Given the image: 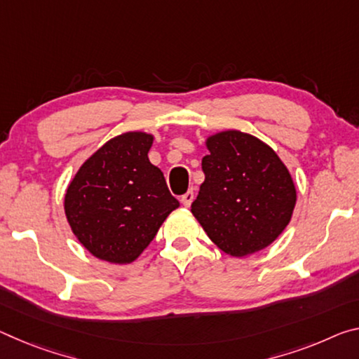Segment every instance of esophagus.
Listing matches in <instances>:
<instances>
[{
	"label": "esophagus",
	"instance_id": "34e87169",
	"mask_svg": "<svg viewBox=\"0 0 359 359\" xmlns=\"http://www.w3.org/2000/svg\"><path fill=\"white\" fill-rule=\"evenodd\" d=\"M193 198H195V193H193V190H189L185 193L184 196L180 198V201H182V204H184L185 208H190V204H191V201H193Z\"/></svg>",
	"mask_w": 359,
	"mask_h": 359
}]
</instances>
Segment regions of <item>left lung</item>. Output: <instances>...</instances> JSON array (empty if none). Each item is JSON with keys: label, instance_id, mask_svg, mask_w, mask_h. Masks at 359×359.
<instances>
[{"label": "left lung", "instance_id": "1", "mask_svg": "<svg viewBox=\"0 0 359 359\" xmlns=\"http://www.w3.org/2000/svg\"><path fill=\"white\" fill-rule=\"evenodd\" d=\"M204 182L191 214L215 246L233 257L262 251L291 222L297 191L275 150L241 130L206 140Z\"/></svg>", "mask_w": 359, "mask_h": 359}]
</instances>
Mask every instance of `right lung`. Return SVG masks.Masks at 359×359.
<instances>
[{
	"mask_svg": "<svg viewBox=\"0 0 359 359\" xmlns=\"http://www.w3.org/2000/svg\"><path fill=\"white\" fill-rule=\"evenodd\" d=\"M153 135L140 130L116 135L78 169L64 209L73 235L88 251L110 264H130L179 201L149 151Z\"/></svg>",
	"mask_w": 359,
	"mask_h": 359,
	"instance_id": "obj_1",
	"label": "right lung"
}]
</instances>
